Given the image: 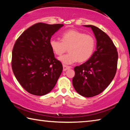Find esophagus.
<instances>
[{
	"label": "esophagus",
	"mask_w": 130,
	"mask_h": 130,
	"mask_svg": "<svg viewBox=\"0 0 130 130\" xmlns=\"http://www.w3.org/2000/svg\"><path fill=\"white\" fill-rule=\"evenodd\" d=\"M71 67H69V66H67L65 65H63V71H66V70H67L68 69H70Z\"/></svg>",
	"instance_id": "obj_1"
}]
</instances>
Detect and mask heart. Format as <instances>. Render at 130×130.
Listing matches in <instances>:
<instances>
[{
  "label": "heart",
  "instance_id": "1",
  "mask_svg": "<svg viewBox=\"0 0 130 130\" xmlns=\"http://www.w3.org/2000/svg\"><path fill=\"white\" fill-rule=\"evenodd\" d=\"M49 45L57 56H61L68 48L69 53L59 57L58 60L63 64L71 65L78 61L83 62L88 60L95 49L96 40L91 35L73 29L62 33L61 41L50 39Z\"/></svg>",
  "mask_w": 130,
  "mask_h": 130
}]
</instances>
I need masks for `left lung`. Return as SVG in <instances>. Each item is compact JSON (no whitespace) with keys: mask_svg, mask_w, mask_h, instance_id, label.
I'll use <instances>...</instances> for the list:
<instances>
[{"mask_svg":"<svg viewBox=\"0 0 130 130\" xmlns=\"http://www.w3.org/2000/svg\"><path fill=\"white\" fill-rule=\"evenodd\" d=\"M91 27L96 39V50L85 63L74 67L72 79L74 89L84 97L91 98L104 91L111 83L117 69L118 54L112 41L99 28Z\"/></svg>","mask_w":130,"mask_h":130,"instance_id":"1","label":"left lung"}]
</instances>
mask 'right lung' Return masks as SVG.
<instances>
[{
	"label": "right lung",
	"instance_id": "1",
	"mask_svg": "<svg viewBox=\"0 0 130 130\" xmlns=\"http://www.w3.org/2000/svg\"><path fill=\"white\" fill-rule=\"evenodd\" d=\"M63 24H35L26 30L15 43L12 69L26 91L43 96L53 89L63 67L49 45L52 36Z\"/></svg>",
	"mask_w": 130,
	"mask_h": 130
}]
</instances>
